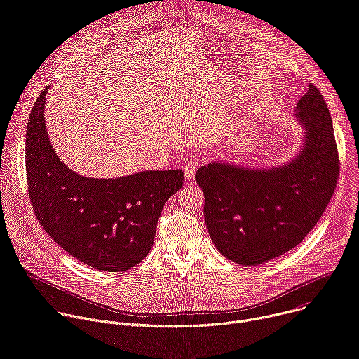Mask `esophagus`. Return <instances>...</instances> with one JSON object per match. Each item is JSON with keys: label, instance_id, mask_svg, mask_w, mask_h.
<instances>
[{"label": "esophagus", "instance_id": "1", "mask_svg": "<svg viewBox=\"0 0 359 359\" xmlns=\"http://www.w3.org/2000/svg\"><path fill=\"white\" fill-rule=\"evenodd\" d=\"M197 166H198L197 162H186V163H184L183 169H184V177H186V180H190V179L194 176V173H196V170H197Z\"/></svg>", "mask_w": 359, "mask_h": 359}]
</instances>
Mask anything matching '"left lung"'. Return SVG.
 I'll return each mask as SVG.
<instances>
[{
    "mask_svg": "<svg viewBox=\"0 0 359 359\" xmlns=\"http://www.w3.org/2000/svg\"><path fill=\"white\" fill-rule=\"evenodd\" d=\"M295 116L305 135L298 155L270 169L212 162L196 172L213 244L240 266H259L298 245L321 219L339 176L331 115L313 83Z\"/></svg>",
    "mask_w": 359,
    "mask_h": 359,
    "instance_id": "8db88e82",
    "label": "left lung"
}]
</instances>
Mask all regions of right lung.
<instances>
[{
    "instance_id": "right-lung-1",
    "label": "right lung",
    "mask_w": 359,
    "mask_h": 359,
    "mask_svg": "<svg viewBox=\"0 0 359 359\" xmlns=\"http://www.w3.org/2000/svg\"><path fill=\"white\" fill-rule=\"evenodd\" d=\"M48 89L35 100L25 136L35 217L74 259L100 271H126L150 251L163 206L182 187L183 172L146 170L116 179L75 173L58 158L46 133Z\"/></svg>"
}]
</instances>
